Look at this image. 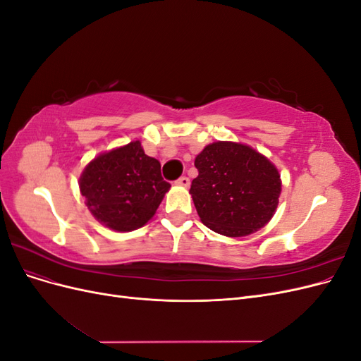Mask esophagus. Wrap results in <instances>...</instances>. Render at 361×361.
I'll list each match as a JSON object with an SVG mask.
<instances>
[{"instance_id": "34e87169", "label": "esophagus", "mask_w": 361, "mask_h": 361, "mask_svg": "<svg viewBox=\"0 0 361 361\" xmlns=\"http://www.w3.org/2000/svg\"><path fill=\"white\" fill-rule=\"evenodd\" d=\"M176 185H180V187H188L190 185V179L187 176H180L178 180H176Z\"/></svg>"}]
</instances>
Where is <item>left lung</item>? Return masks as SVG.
<instances>
[{"label":"left lung","mask_w":361,"mask_h":361,"mask_svg":"<svg viewBox=\"0 0 361 361\" xmlns=\"http://www.w3.org/2000/svg\"><path fill=\"white\" fill-rule=\"evenodd\" d=\"M199 176L190 194L202 223L239 238L264 227L274 215L281 191L279 170L253 147L216 141L194 161Z\"/></svg>","instance_id":"obj_1"}]
</instances>
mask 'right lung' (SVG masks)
Here are the masks:
<instances>
[{
  "instance_id": "1",
  "label": "right lung",
  "mask_w": 361,
  "mask_h": 361,
  "mask_svg": "<svg viewBox=\"0 0 361 361\" xmlns=\"http://www.w3.org/2000/svg\"><path fill=\"white\" fill-rule=\"evenodd\" d=\"M80 190L97 221L130 232L155 215L170 183L161 176L159 161L147 157L140 141H130L89 162Z\"/></svg>"
}]
</instances>
